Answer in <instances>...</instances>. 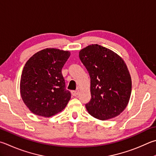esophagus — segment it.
I'll return each mask as SVG.
<instances>
[{"instance_id":"esophagus-1","label":"esophagus","mask_w":156,"mask_h":156,"mask_svg":"<svg viewBox=\"0 0 156 156\" xmlns=\"http://www.w3.org/2000/svg\"><path fill=\"white\" fill-rule=\"evenodd\" d=\"M79 93V90H72V94L73 96H77Z\"/></svg>"}]
</instances>
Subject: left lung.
Segmentation results:
<instances>
[{
  "mask_svg": "<svg viewBox=\"0 0 156 156\" xmlns=\"http://www.w3.org/2000/svg\"><path fill=\"white\" fill-rule=\"evenodd\" d=\"M90 78L91 99L86 108L98 119L105 121L119 115L129 103L132 79L123 59L112 50L91 44L79 52Z\"/></svg>",
  "mask_w": 156,
  "mask_h": 156,
  "instance_id": "left-lung-1",
  "label": "left lung"
}]
</instances>
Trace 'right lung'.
I'll return each instance as SVG.
<instances>
[{
  "label": "right lung",
  "mask_w": 156,
  "mask_h": 156,
  "mask_svg": "<svg viewBox=\"0 0 156 156\" xmlns=\"http://www.w3.org/2000/svg\"><path fill=\"white\" fill-rule=\"evenodd\" d=\"M70 52L46 48L36 52L22 70L20 90L22 100L33 114L50 117L61 112L71 98L61 70Z\"/></svg>",
  "instance_id": "right-lung-1"
}]
</instances>
